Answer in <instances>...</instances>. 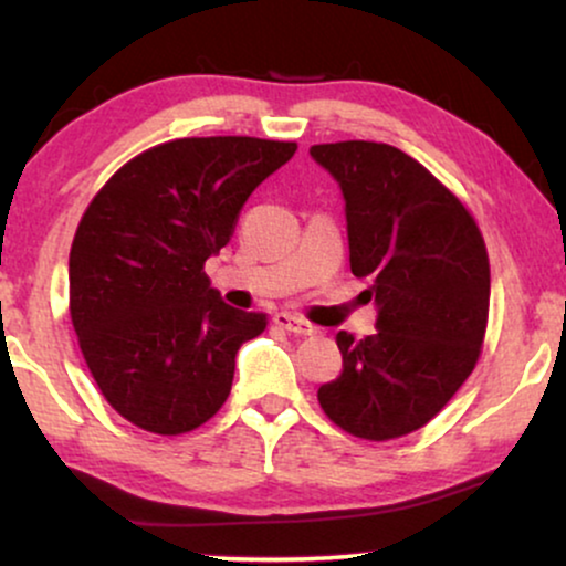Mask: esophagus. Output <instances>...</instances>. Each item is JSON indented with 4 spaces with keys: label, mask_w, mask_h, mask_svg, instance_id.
<instances>
[{
    "label": "esophagus",
    "mask_w": 566,
    "mask_h": 566,
    "mask_svg": "<svg viewBox=\"0 0 566 566\" xmlns=\"http://www.w3.org/2000/svg\"><path fill=\"white\" fill-rule=\"evenodd\" d=\"M274 322L279 324V327L282 329H287V333H292V335H316V327L314 324H308L305 319H301V316H292V314H276L274 316Z\"/></svg>",
    "instance_id": "1"
}]
</instances>
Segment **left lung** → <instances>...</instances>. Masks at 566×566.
I'll return each mask as SVG.
<instances>
[{
  "label": "left lung",
  "mask_w": 566,
  "mask_h": 566,
  "mask_svg": "<svg viewBox=\"0 0 566 566\" xmlns=\"http://www.w3.org/2000/svg\"><path fill=\"white\" fill-rule=\"evenodd\" d=\"M346 201L354 276L369 279L378 333H337L343 373L319 388L327 418L359 439L386 441L423 428L479 359L490 263L463 205L386 143L311 146Z\"/></svg>",
  "instance_id": "1"
}]
</instances>
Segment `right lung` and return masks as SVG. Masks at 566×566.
<instances>
[{"label":"right lung","instance_id":"add662e5","mask_svg":"<svg viewBox=\"0 0 566 566\" xmlns=\"http://www.w3.org/2000/svg\"><path fill=\"white\" fill-rule=\"evenodd\" d=\"M295 148L237 135L161 143L90 201L69 258L71 322L97 388L133 426L175 437L229 399L237 350L265 314L223 303L205 261Z\"/></svg>","mask_w":566,"mask_h":566}]
</instances>
